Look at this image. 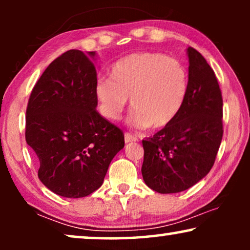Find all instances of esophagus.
<instances>
[{"mask_svg": "<svg viewBox=\"0 0 250 250\" xmlns=\"http://www.w3.org/2000/svg\"><path fill=\"white\" fill-rule=\"evenodd\" d=\"M124 140H125V143H131V142L138 141V139H136L134 135H132L131 133H125Z\"/></svg>", "mask_w": 250, "mask_h": 250, "instance_id": "esophagus-1", "label": "esophagus"}]
</instances>
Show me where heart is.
Instances as JSON below:
<instances>
[{
    "instance_id": "obj_1",
    "label": "heart",
    "mask_w": 250,
    "mask_h": 250,
    "mask_svg": "<svg viewBox=\"0 0 250 250\" xmlns=\"http://www.w3.org/2000/svg\"><path fill=\"white\" fill-rule=\"evenodd\" d=\"M189 74L179 59L159 52H138L116 61L110 80L99 78L94 97L99 112L109 121L121 117L131 99L129 123L139 128L169 125L187 99Z\"/></svg>"
}]
</instances>
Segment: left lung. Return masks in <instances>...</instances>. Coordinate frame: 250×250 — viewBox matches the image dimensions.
I'll return each mask as SVG.
<instances>
[{
    "label": "left lung",
    "mask_w": 250,
    "mask_h": 250,
    "mask_svg": "<svg viewBox=\"0 0 250 250\" xmlns=\"http://www.w3.org/2000/svg\"><path fill=\"white\" fill-rule=\"evenodd\" d=\"M189 86L176 118L143 140L142 176L150 189L176 193L209 173L223 136V99L214 70L193 47H188Z\"/></svg>",
    "instance_id": "left-lung-1"
}]
</instances>
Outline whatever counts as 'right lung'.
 Here are the masks:
<instances>
[{
  "instance_id": "add662e5",
  "label": "right lung",
  "mask_w": 250,
  "mask_h": 250,
  "mask_svg": "<svg viewBox=\"0 0 250 250\" xmlns=\"http://www.w3.org/2000/svg\"><path fill=\"white\" fill-rule=\"evenodd\" d=\"M94 56L69 50L58 57L27 105L25 136L39 160V179L61 197L82 198L98 190L125 145L122 129L97 111Z\"/></svg>"
}]
</instances>
